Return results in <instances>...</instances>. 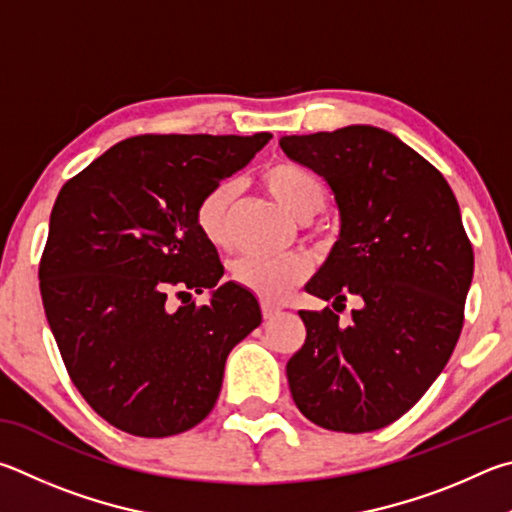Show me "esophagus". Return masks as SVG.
Here are the masks:
<instances>
[{
	"label": "esophagus",
	"instance_id": "esophagus-1",
	"mask_svg": "<svg viewBox=\"0 0 512 512\" xmlns=\"http://www.w3.org/2000/svg\"><path fill=\"white\" fill-rule=\"evenodd\" d=\"M279 315H281V308L272 306V303H263V319L265 321H272L274 317H279Z\"/></svg>",
	"mask_w": 512,
	"mask_h": 512
}]
</instances>
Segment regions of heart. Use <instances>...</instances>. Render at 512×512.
<instances>
[{"instance_id": "1", "label": "heart", "mask_w": 512, "mask_h": 512, "mask_svg": "<svg viewBox=\"0 0 512 512\" xmlns=\"http://www.w3.org/2000/svg\"><path fill=\"white\" fill-rule=\"evenodd\" d=\"M270 195L294 220L308 222L324 211L328 202L326 184L312 170L297 164H276L263 173ZM238 197V184L222 179L211 186L195 204V227L213 247L227 245L229 213ZM310 261L303 254L288 256H242L231 267V276L240 288L267 303H279L308 279Z\"/></svg>"}]
</instances>
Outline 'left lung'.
<instances>
[{
  "mask_svg": "<svg viewBox=\"0 0 512 512\" xmlns=\"http://www.w3.org/2000/svg\"><path fill=\"white\" fill-rule=\"evenodd\" d=\"M292 161L335 193L339 238L306 290L334 310H301L306 344L290 357L294 405L333 432L382 429L416 405L459 342L474 254L445 177L373 125L281 137Z\"/></svg>",
  "mask_w": 512,
  "mask_h": 512,
  "instance_id": "1",
  "label": "left lung"
}]
</instances>
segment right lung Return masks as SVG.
I'll use <instances>...</instances> for the list:
<instances>
[{
	"instance_id": "right-lung-1",
	"label": "right lung",
	"mask_w": 512,
	"mask_h": 512,
	"mask_svg": "<svg viewBox=\"0 0 512 512\" xmlns=\"http://www.w3.org/2000/svg\"><path fill=\"white\" fill-rule=\"evenodd\" d=\"M270 139L141 134L60 188L40 261L44 312L71 382L121 432L164 438L202 423L231 348L261 326L254 294L220 283L193 213ZM204 289L209 304L169 310L170 291Z\"/></svg>"
}]
</instances>
